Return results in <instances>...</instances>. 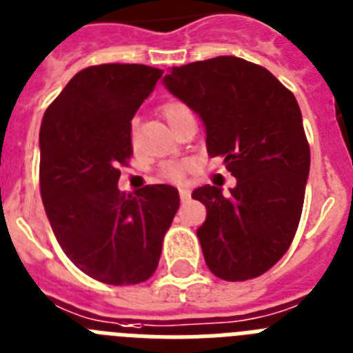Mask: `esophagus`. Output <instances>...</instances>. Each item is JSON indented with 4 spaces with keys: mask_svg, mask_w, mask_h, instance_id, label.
I'll return each mask as SVG.
<instances>
[{
    "mask_svg": "<svg viewBox=\"0 0 353 353\" xmlns=\"http://www.w3.org/2000/svg\"><path fill=\"white\" fill-rule=\"evenodd\" d=\"M179 197L183 202H188L190 201V190L186 186H181L179 188Z\"/></svg>",
    "mask_w": 353,
    "mask_h": 353,
    "instance_id": "obj_1",
    "label": "esophagus"
}]
</instances>
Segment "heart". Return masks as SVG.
<instances>
[{
    "label": "heart",
    "mask_w": 353,
    "mask_h": 353,
    "mask_svg": "<svg viewBox=\"0 0 353 353\" xmlns=\"http://www.w3.org/2000/svg\"><path fill=\"white\" fill-rule=\"evenodd\" d=\"M186 113H192L186 104L179 103V101H168L161 106V115L165 117V121L168 122V125H172L177 119H181ZM186 165L185 163H165L161 167V176L167 177V179H181V176L185 174Z\"/></svg>",
    "instance_id": "heart-1"
}]
</instances>
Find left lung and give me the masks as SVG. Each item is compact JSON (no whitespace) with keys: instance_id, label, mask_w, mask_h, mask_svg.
<instances>
[{"instance_id":"left-lung-1","label":"left lung","mask_w":353,"mask_h":353,"mask_svg":"<svg viewBox=\"0 0 353 353\" xmlns=\"http://www.w3.org/2000/svg\"><path fill=\"white\" fill-rule=\"evenodd\" d=\"M167 90L206 128L236 186L229 195L204 185L192 197L206 206L197 229L208 268L223 281H247L290 249L304 206L311 152L295 96L265 67L216 57L172 67Z\"/></svg>"}]
</instances>
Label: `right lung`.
<instances>
[{
	"instance_id": "right-lung-1",
	"label": "right lung",
	"mask_w": 353,
	"mask_h": 353,
	"mask_svg": "<svg viewBox=\"0 0 353 353\" xmlns=\"http://www.w3.org/2000/svg\"><path fill=\"white\" fill-rule=\"evenodd\" d=\"M163 74L140 63L79 70L49 104L41 125V195L58 243L83 274L128 286L158 268L179 208L170 185L133 194L117 186L131 158V119Z\"/></svg>"
}]
</instances>
